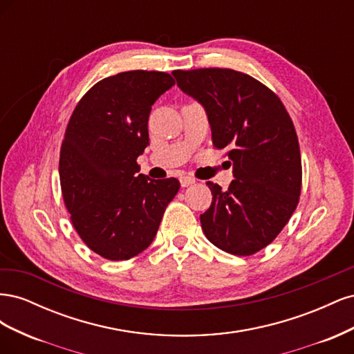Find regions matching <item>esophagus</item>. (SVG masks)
Segmentation results:
<instances>
[{
  "label": "esophagus",
  "instance_id": "obj_1",
  "mask_svg": "<svg viewBox=\"0 0 354 354\" xmlns=\"http://www.w3.org/2000/svg\"><path fill=\"white\" fill-rule=\"evenodd\" d=\"M195 178L194 177H189V176H183V177H180V183H181V186L183 187H187V186H190V185H195Z\"/></svg>",
  "mask_w": 354,
  "mask_h": 354
}]
</instances>
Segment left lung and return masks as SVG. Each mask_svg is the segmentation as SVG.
Here are the masks:
<instances>
[{"mask_svg":"<svg viewBox=\"0 0 354 354\" xmlns=\"http://www.w3.org/2000/svg\"><path fill=\"white\" fill-rule=\"evenodd\" d=\"M177 85L207 111L216 149H227L234 180L207 181L211 207L201 214L207 239L233 255L272 243L301 194V153L281 99L250 75L224 68L174 71Z\"/></svg>","mask_w":354,"mask_h":354,"instance_id":"left-lung-1","label":"left lung"}]
</instances>
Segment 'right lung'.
<instances>
[{
  "mask_svg": "<svg viewBox=\"0 0 354 354\" xmlns=\"http://www.w3.org/2000/svg\"><path fill=\"white\" fill-rule=\"evenodd\" d=\"M176 84L167 72L128 71L94 84L75 106L60 147L62 195L84 243L106 260H130L152 243L174 177L138 174L152 104Z\"/></svg>",
  "mask_w": 354,
  "mask_h": 354,
  "instance_id": "right-lung-1",
  "label": "right lung"
}]
</instances>
